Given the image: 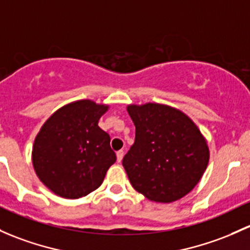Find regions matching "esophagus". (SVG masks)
<instances>
[{
    "instance_id": "1",
    "label": "esophagus",
    "mask_w": 250,
    "mask_h": 250,
    "mask_svg": "<svg viewBox=\"0 0 250 250\" xmlns=\"http://www.w3.org/2000/svg\"><path fill=\"white\" fill-rule=\"evenodd\" d=\"M123 156H125V152H123L122 149H121V151H118V152H117V153H116V157H117V162H118V163H120L121 160H122Z\"/></svg>"
}]
</instances>
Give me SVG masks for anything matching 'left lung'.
I'll return each mask as SVG.
<instances>
[{"label":"left lung","instance_id":"8db88e82","mask_svg":"<svg viewBox=\"0 0 250 250\" xmlns=\"http://www.w3.org/2000/svg\"><path fill=\"white\" fill-rule=\"evenodd\" d=\"M135 141L122 164L136 191L157 202L187 195L204 175L209 152L187 115L167 105H129Z\"/></svg>","mask_w":250,"mask_h":250}]
</instances>
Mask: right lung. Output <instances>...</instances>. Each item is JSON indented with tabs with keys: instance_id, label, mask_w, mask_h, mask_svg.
<instances>
[{
	"instance_id": "obj_1",
	"label": "right lung",
	"mask_w": 250,
	"mask_h": 250,
	"mask_svg": "<svg viewBox=\"0 0 250 250\" xmlns=\"http://www.w3.org/2000/svg\"><path fill=\"white\" fill-rule=\"evenodd\" d=\"M106 110L92 101L74 102L57 110L36 136V173L59 196L79 199L96 190L116 162L109 134L98 127Z\"/></svg>"
}]
</instances>
